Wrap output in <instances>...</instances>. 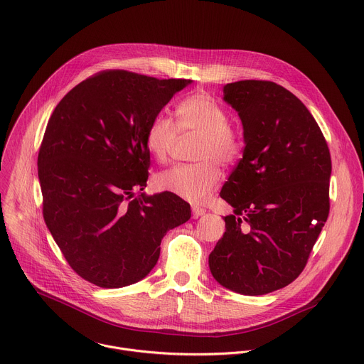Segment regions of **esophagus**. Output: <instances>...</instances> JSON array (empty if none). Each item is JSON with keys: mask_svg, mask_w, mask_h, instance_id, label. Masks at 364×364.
Wrapping results in <instances>:
<instances>
[{"mask_svg": "<svg viewBox=\"0 0 364 364\" xmlns=\"http://www.w3.org/2000/svg\"><path fill=\"white\" fill-rule=\"evenodd\" d=\"M193 217L194 218H198V217H203L207 211H205V208H201V207H198V205H193Z\"/></svg>", "mask_w": 364, "mask_h": 364, "instance_id": "obj_1", "label": "esophagus"}]
</instances>
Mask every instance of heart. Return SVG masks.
<instances>
[{
    "mask_svg": "<svg viewBox=\"0 0 364 364\" xmlns=\"http://www.w3.org/2000/svg\"><path fill=\"white\" fill-rule=\"evenodd\" d=\"M177 127L171 119L157 114L146 132L147 150L166 161L181 134H198L194 144L193 164H178L159 174L157 186L190 203H204L221 178L218 163H234L242 150V137L237 127L227 122L225 109L208 93L196 92L183 99L176 109ZM179 132H177L176 130Z\"/></svg>",
    "mask_w": 364,
    "mask_h": 364,
    "instance_id": "heart-1",
    "label": "heart"
}]
</instances>
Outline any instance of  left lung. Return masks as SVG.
Here are the masks:
<instances>
[{"label":"left lung","mask_w":364,"mask_h":364,"mask_svg":"<svg viewBox=\"0 0 364 364\" xmlns=\"http://www.w3.org/2000/svg\"><path fill=\"white\" fill-rule=\"evenodd\" d=\"M223 92L245 147L220 193L234 210L208 265L224 288L265 295L301 275L328 220L331 153L308 107L285 87L238 80Z\"/></svg>","instance_id":"obj_1"}]
</instances>
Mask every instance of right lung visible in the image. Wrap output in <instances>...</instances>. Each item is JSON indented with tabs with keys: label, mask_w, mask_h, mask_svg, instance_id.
Returning <instances> with one entry per match:
<instances>
[{
	"label": "right lung",
	"mask_w": 364,
	"mask_h": 364,
	"mask_svg": "<svg viewBox=\"0 0 364 364\" xmlns=\"http://www.w3.org/2000/svg\"><path fill=\"white\" fill-rule=\"evenodd\" d=\"M191 82L106 70L68 92L48 122L38 154L43 220L70 268L96 287L146 278L166 232L191 217L173 193L136 196L149 178L147 127Z\"/></svg>",
	"instance_id": "right-lung-1"
}]
</instances>
